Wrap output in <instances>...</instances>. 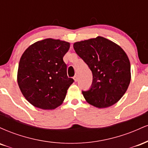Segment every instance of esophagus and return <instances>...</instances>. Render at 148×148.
Wrapping results in <instances>:
<instances>
[{
  "mask_svg": "<svg viewBox=\"0 0 148 148\" xmlns=\"http://www.w3.org/2000/svg\"><path fill=\"white\" fill-rule=\"evenodd\" d=\"M73 79H74V81H75V82H76V81H78V76L77 75H75V76H74V77H73Z\"/></svg>",
  "mask_w": 148,
  "mask_h": 148,
  "instance_id": "esophagus-1",
  "label": "esophagus"
}]
</instances>
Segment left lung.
<instances>
[{"instance_id":"obj_1","label":"left lung","mask_w":148,"mask_h":148,"mask_svg":"<svg viewBox=\"0 0 148 148\" xmlns=\"http://www.w3.org/2000/svg\"><path fill=\"white\" fill-rule=\"evenodd\" d=\"M74 49L92 73L91 87L82 91L86 101L97 108L118 102L131 81L130 60L123 49L99 36L76 42Z\"/></svg>"}]
</instances>
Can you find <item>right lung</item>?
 <instances>
[{
    "mask_svg": "<svg viewBox=\"0 0 148 148\" xmlns=\"http://www.w3.org/2000/svg\"><path fill=\"white\" fill-rule=\"evenodd\" d=\"M69 43L45 39L30 46L18 64L17 81L22 94L37 108L51 110L60 106L74 79L67 74L63 57Z\"/></svg>",
    "mask_w": 148,
    "mask_h": 148,
    "instance_id": "right-lung-1",
    "label": "right lung"
}]
</instances>
